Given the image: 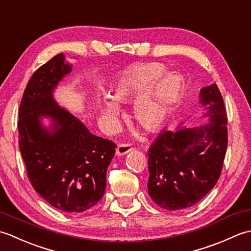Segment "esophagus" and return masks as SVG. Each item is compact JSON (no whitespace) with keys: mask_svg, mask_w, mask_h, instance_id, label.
I'll use <instances>...</instances> for the list:
<instances>
[{"mask_svg":"<svg viewBox=\"0 0 251 251\" xmlns=\"http://www.w3.org/2000/svg\"><path fill=\"white\" fill-rule=\"evenodd\" d=\"M131 150H132V148L130 147V145H126V143H121V145H119L116 148V155H119V156L125 155V154L130 152Z\"/></svg>","mask_w":251,"mask_h":251,"instance_id":"obj_1","label":"esophagus"}]
</instances>
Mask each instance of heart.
Here are the masks:
<instances>
[{
    "label": "heart",
    "instance_id": "obj_1",
    "mask_svg": "<svg viewBox=\"0 0 251 251\" xmlns=\"http://www.w3.org/2000/svg\"><path fill=\"white\" fill-rule=\"evenodd\" d=\"M159 63H139L121 72L111 89V99L103 98L99 110L109 129L117 126L120 108L116 102H128L135 97L132 119L149 131L158 129L178 102L183 90V78Z\"/></svg>",
    "mask_w": 251,
    "mask_h": 251
}]
</instances>
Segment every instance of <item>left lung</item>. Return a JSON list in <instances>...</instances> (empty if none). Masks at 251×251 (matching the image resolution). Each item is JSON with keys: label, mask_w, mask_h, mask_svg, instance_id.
<instances>
[{"label": "left lung", "mask_w": 251, "mask_h": 251, "mask_svg": "<svg viewBox=\"0 0 251 251\" xmlns=\"http://www.w3.org/2000/svg\"><path fill=\"white\" fill-rule=\"evenodd\" d=\"M202 117L196 127L164 130L149 149L148 192L166 210L199 202L218 182L227 147V115L217 84L201 89Z\"/></svg>", "instance_id": "obj_1"}]
</instances>
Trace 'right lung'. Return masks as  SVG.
I'll return each mask as SVG.
<instances>
[{"label":"right lung","instance_id":"obj_1","mask_svg":"<svg viewBox=\"0 0 251 251\" xmlns=\"http://www.w3.org/2000/svg\"><path fill=\"white\" fill-rule=\"evenodd\" d=\"M72 70L63 54L40 67L26 84L19 108V149L34 190L51 206L82 212L104 194L115 143L87 127L54 99L58 83ZM52 121L50 127L41 117Z\"/></svg>","mask_w":251,"mask_h":251}]
</instances>
